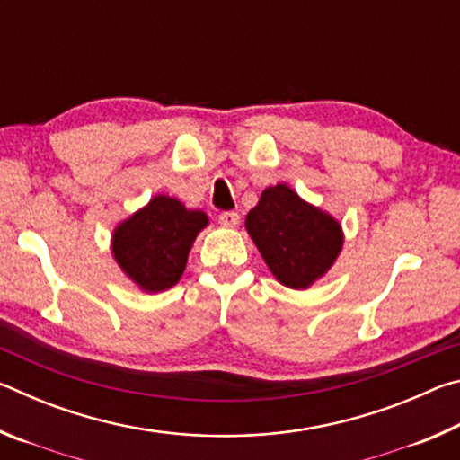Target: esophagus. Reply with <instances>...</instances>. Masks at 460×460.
<instances>
[{"mask_svg": "<svg viewBox=\"0 0 460 460\" xmlns=\"http://www.w3.org/2000/svg\"><path fill=\"white\" fill-rule=\"evenodd\" d=\"M219 223L223 225V227H227V229L237 227V225H239V215H237L235 211L221 213V215H219Z\"/></svg>", "mask_w": 460, "mask_h": 460, "instance_id": "34e87169", "label": "esophagus"}]
</instances>
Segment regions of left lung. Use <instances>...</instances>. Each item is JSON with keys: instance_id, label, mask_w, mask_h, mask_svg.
<instances>
[{"instance_id": "1", "label": "left lung", "mask_w": 460, "mask_h": 460, "mask_svg": "<svg viewBox=\"0 0 460 460\" xmlns=\"http://www.w3.org/2000/svg\"><path fill=\"white\" fill-rule=\"evenodd\" d=\"M245 229L279 284L306 290L337 261L345 235L331 213L288 184L268 186L245 217Z\"/></svg>"}]
</instances>
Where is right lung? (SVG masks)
<instances>
[{
    "mask_svg": "<svg viewBox=\"0 0 460 460\" xmlns=\"http://www.w3.org/2000/svg\"><path fill=\"white\" fill-rule=\"evenodd\" d=\"M207 225V213L155 194L113 229V258L139 290L164 292L182 278L194 239Z\"/></svg>",
    "mask_w": 460,
    "mask_h": 460,
    "instance_id": "obj_1",
    "label": "right lung"
}]
</instances>
